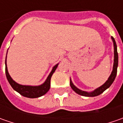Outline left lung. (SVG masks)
<instances>
[{
    "label": "left lung",
    "mask_w": 123,
    "mask_h": 123,
    "mask_svg": "<svg viewBox=\"0 0 123 123\" xmlns=\"http://www.w3.org/2000/svg\"><path fill=\"white\" fill-rule=\"evenodd\" d=\"M111 39H112V41L114 42V62L113 70L111 72V74H110V77L108 78V80L103 86L96 89L94 91H93L92 92H84V91H82V90H79L77 87H76L74 86L73 83H72L71 80H70V87H72V89L76 93H77L78 94H80L81 96H84V97H96V96H98V95L102 94L106 89H107L108 87L111 86V84H112V83L114 82V79L116 78V74H117V67H118V55L117 46H116L115 40H114V38L113 37H111Z\"/></svg>",
    "instance_id": "1"
}]
</instances>
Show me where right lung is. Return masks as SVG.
I'll return each mask as SVG.
<instances>
[{"label": "right lung", "mask_w": 123, "mask_h": 123, "mask_svg": "<svg viewBox=\"0 0 123 123\" xmlns=\"http://www.w3.org/2000/svg\"><path fill=\"white\" fill-rule=\"evenodd\" d=\"M58 64L55 65L53 68L52 70L51 73H50L49 77H47L46 81H45L42 85L39 86H22L20 85L16 82H15L12 77H10L9 74L8 73L7 67V64H6V59H5V73H6V77H7V80L11 85V86L13 87V90H15L16 92L19 94H20L23 97H27V98H38V97H42L44 95L46 92L49 90L50 87V79L54 73L56 68H57Z\"/></svg>", "instance_id": "right-lung-1"}]
</instances>
